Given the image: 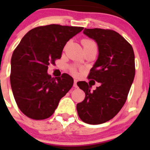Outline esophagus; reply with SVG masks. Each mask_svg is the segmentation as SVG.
Listing matches in <instances>:
<instances>
[{
  "label": "esophagus",
  "mask_w": 150,
  "mask_h": 150,
  "mask_svg": "<svg viewBox=\"0 0 150 150\" xmlns=\"http://www.w3.org/2000/svg\"><path fill=\"white\" fill-rule=\"evenodd\" d=\"M76 83H77V80H76V79H74V88H77V85H76Z\"/></svg>",
  "instance_id": "34e87169"
}]
</instances>
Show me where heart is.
Returning a JSON list of instances; mask_svg holds the SVG:
<instances>
[{
	"label": "heart",
	"instance_id": "obj_1",
	"mask_svg": "<svg viewBox=\"0 0 150 150\" xmlns=\"http://www.w3.org/2000/svg\"><path fill=\"white\" fill-rule=\"evenodd\" d=\"M93 43H95L93 40H89V39H84L82 40V44H83V47H86V46L93 44ZM70 71H71V72L72 73V74H76V69L73 67L70 68Z\"/></svg>",
	"mask_w": 150,
	"mask_h": 150
}]
</instances>
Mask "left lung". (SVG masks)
<instances>
[{"mask_svg":"<svg viewBox=\"0 0 150 150\" xmlns=\"http://www.w3.org/2000/svg\"><path fill=\"white\" fill-rule=\"evenodd\" d=\"M83 33L98 46V58L88 79L100 86L91 91L88 83L78 82L86 97L76 110L83 122L99 125L114 117L126 101L135 75L134 53L132 45L115 30L85 28Z\"/></svg>","mask_w":150,"mask_h":150,"instance_id":"obj_1","label":"left lung"}]
</instances>
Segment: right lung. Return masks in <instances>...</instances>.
Returning <instances> with one entry per match:
<instances>
[{"label": "right lung", "mask_w": 150, "mask_h": 150, "mask_svg": "<svg viewBox=\"0 0 150 150\" xmlns=\"http://www.w3.org/2000/svg\"><path fill=\"white\" fill-rule=\"evenodd\" d=\"M83 29L55 24L34 28L13 51L10 84L17 106L26 116L35 120L50 117L73 86L68 74L54 78L47 70L61 59L67 41Z\"/></svg>", "instance_id": "1"}]
</instances>
